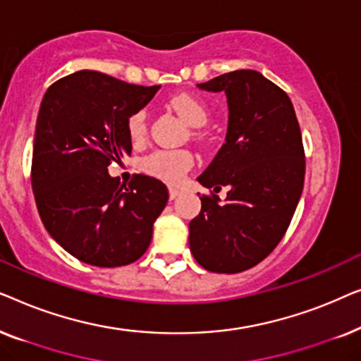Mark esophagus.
I'll return each mask as SVG.
<instances>
[{"mask_svg":"<svg viewBox=\"0 0 361 361\" xmlns=\"http://www.w3.org/2000/svg\"><path fill=\"white\" fill-rule=\"evenodd\" d=\"M180 194H182V190H180V189H176V187H171V189H169V197H171V200L177 199V197H179Z\"/></svg>","mask_w":361,"mask_h":361,"instance_id":"1","label":"esophagus"}]
</instances>
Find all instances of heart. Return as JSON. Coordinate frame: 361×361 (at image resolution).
<instances>
[{
  "label": "heart",
  "instance_id": "b5f03b06",
  "mask_svg": "<svg viewBox=\"0 0 361 361\" xmlns=\"http://www.w3.org/2000/svg\"><path fill=\"white\" fill-rule=\"evenodd\" d=\"M169 106L184 120L189 126L200 128L209 120V110L205 103L189 93H179L169 100ZM147 131V115L145 110L136 111L128 121V133L135 142L145 140ZM194 164V157L187 151H156L146 157L145 171L157 179L177 184L185 176V172Z\"/></svg>",
  "mask_w": 361,
  "mask_h": 361
}]
</instances>
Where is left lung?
I'll return each instance as SVG.
<instances>
[{
	"instance_id": "left-lung-1",
	"label": "left lung",
	"mask_w": 361,
	"mask_h": 361,
	"mask_svg": "<svg viewBox=\"0 0 361 361\" xmlns=\"http://www.w3.org/2000/svg\"><path fill=\"white\" fill-rule=\"evenodd\" d=\"M225 92V145L197 177L207 189L228 187L226 199L202 195L189 224V246L212 273H241L276 248L304 187L300 128L286 92L256 71H235L197 85Z\"/></svg>"
}]
</instances>
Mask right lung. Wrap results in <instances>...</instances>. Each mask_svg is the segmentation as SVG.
<instances>
[{
    "label": "right lung",
    "instance_id": "1",
    "mask_svg": "<svg viewBox=\"0 0 361 361\" xmlns=\"http://www.w3.org/2000/svg\"><path fill=\"white\" fill-rule=\"evenodd\" d=\"M159 88L78 71L44 93L32 146L34 199L49 235L83 263L130 264L151 243L167 187L149 176L120 185L108 166L131 154L128 121Z\"/></svg>",
    "mask_w": 361,
    "mask_h": 361
}]
</instances>
